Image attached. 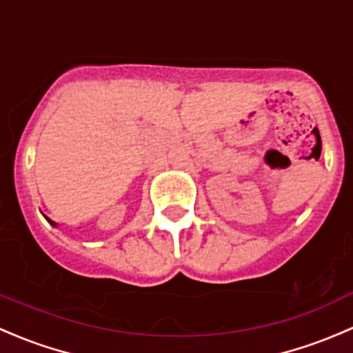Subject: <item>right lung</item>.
Listing matches in <instances>:
<instances>
[{
  "label": "right lung",
  "instance_id": "add662e5",
  "mask_svg": "<svg viewBox=\"0 0 353 353\" xmlns=\"http://www.w3.org/2000/svg\"><path fill=\"white\" fill-rule=\"evenodd\" d=\"M45 219H46V220H48V221H50V223H51V225H53V227H57V223H54V221H51V220L48 219V216H45Z\"/></svg>",
  "mask_w": 353,
  "mask_h": 353
}]
</instances>
